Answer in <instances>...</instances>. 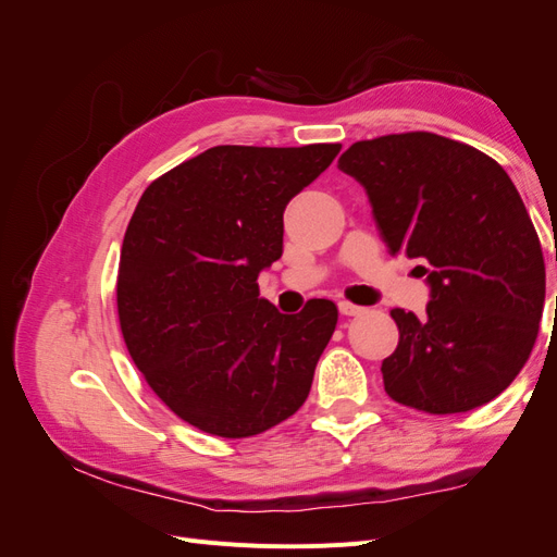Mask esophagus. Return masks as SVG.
<instances>
[{"label":"esophagus","instance_id":"obj_1","mask_svg":"<svg viewBox=\"0 0 557 557\" xmlns=\"http://www.w3.org/2000/svg\"><path fill=\"white\" fill-rule=\"evenodd\" d=\"M339 311H342V315H360V313H364V309L358 307V305H352V301H339Z\"/></svg>","mask_w":557,"mask_h":557}]
</instances>
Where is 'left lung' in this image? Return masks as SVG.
I'll use <instances>...</instances> for the list:
<instances>
[{
	"label": "left lung",
	"mask_w": 557,
	"mask_h": 557,
	"mask_svg": "<svg viewBox=\"0 0 557 557\" xmlns=\"http://www.w3.org/2000/svg\"><path fill=\"white\" fill-rule=\"evenodd\" d=\"M339 170L367 190L393 256L425 262L432 288L423 318L391 311L385 393L434 416L495 399L528 362L546 301L542 244L509 174L432 132L356 141Z\"/></svg>",
	"instance_id": "8db88e82"
}]
</instances>
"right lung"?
I'll return each instance as SVG.
<instances>
[{
	"label": "right lung",
	"mask_w": 557,
	"mask_h": 557,
	"mask_svg": "<svg viewBox=\"0 0 557 557\" xmlns=\"http://www.w3.org/2000/svg\"><path fill=\"white\" fill-rule=\"evenodd\" d=\"M342 144L213 146L144 190L117 264L129 356L181 420L244 440L309 397L336 327L334 301L297 315L260 299L258 274L283 252V211Z\"/></svg>",
	"instance_id": "1"
}]
</instances>
